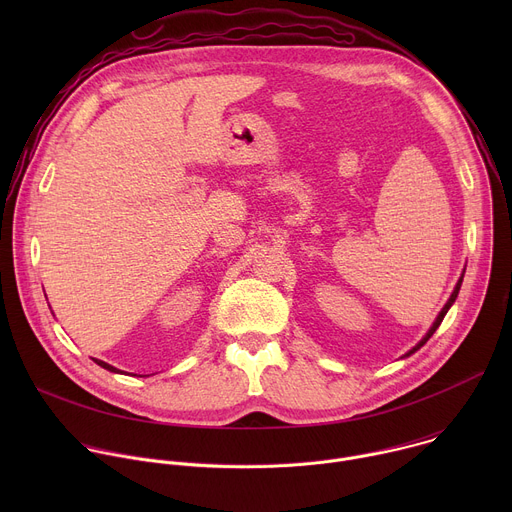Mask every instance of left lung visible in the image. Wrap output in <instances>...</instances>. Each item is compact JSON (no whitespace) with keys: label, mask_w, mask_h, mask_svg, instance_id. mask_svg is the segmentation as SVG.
<instances>
[{"label":"left lung","mask_w":512,"mask_h":512,"mask_svg":"<svg viewBox=\"0 0 512 512\" xmlns=\"http://www.w3.org/2000/svg\"><path fill=\"white\" fill-rule=\"evenodd\" d=\"M462 279H464V275H462V277L458 279V283H456V287H454V291H452V296H450V300L446 302V306L442 308V312H440V314H437V318L433 320V324H431V328L427 330V334H425V336H423V338H421V340H419V342H417V344H415V346H413V348H411L409 352H405V354H403V358H405V356H411L413 352H417V350H419V348H421V346H423V344H425V342H427V340H429V338L433 336V332H435L437 328H440V324H442L444 316H446V314H448V310H450V308L454 306V302H456V298H458V294H460V287H462Z\"/></svg>","instance_id":"left-lung-1"}]
</instances>
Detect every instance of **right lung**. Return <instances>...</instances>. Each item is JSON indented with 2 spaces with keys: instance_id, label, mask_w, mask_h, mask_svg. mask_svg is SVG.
<instances>
[{
  "instance_id": "obj_1",
  "label": "right lung",
  "mask_w": 512,
  "mask_h": 512,
  "mask_svg": "<svg viewBox=\"0 0 512 512\" xmlns=\"http://www.w3.org/2000/svg\"><path fill=\"white\" fill-rule=\"evenodd\" d=\"M97 364H99V367H103V369H107V371H111V373H121L119 369H115V367H111V364H107L105 360H97V358H93Z\"/></svg>"
}]
</instances>
